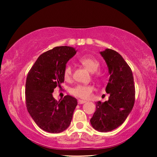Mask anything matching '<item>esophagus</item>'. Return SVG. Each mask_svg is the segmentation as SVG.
<instances>
[{"label": "esophagus", "mask_w": 157, "mask_h": 157, "mask_svg": "<svg viewBox=\"0 0 157 157\" xmlns=\"http://www.w3.org/2000/svg\"><path fill=\"white\" fill-rule=\"evenodd\" d=\"M78 102L79 105H82V104H84V103L86 102V101H85V100H78Z\"/></svg>", "instance_id": "obj_1"}]
</instances>
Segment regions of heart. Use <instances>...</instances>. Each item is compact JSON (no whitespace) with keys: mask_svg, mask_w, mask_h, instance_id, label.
I'll return each instance as SVG.
<instances>
[{"mask_svg":"<svg viewBox=\"0 0 157 157\" xmlns=\"http://www.w3.org/2000/svg\"><path fill=\"white\" fill-rule=\"evenodd\" d=\"M79 62L83 65L87 70L93 73L95 78L99 79L102 76L100 71H97L100 67V62L95 57L91 55H84L79 59ZM63 78L66 80H69L72 76V67L71 65L67 64L63 69ZM94 88L91 85L78 84L71 89V94L74 96L82 99H87L92 94Z\"/></svg>","mask_w":157,"mask_h":157,"instance_id":"1","label":"heart"}]
</instances>
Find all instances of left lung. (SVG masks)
I'll use <instances>...</instances> for the list:
<instances>
[{"instance_id": "1", "label": "left lung", "mask_w": 157, "mask_h": 157, "mask_svg": "<svg viewBox=\"0 0 157 157\" xmlns=\"http://www.w3.org/2000/svg\"><path fill=\"white\" fill-rule=\"evenodd\" d=\"M100 55L110 75L106 87L109 97L104 102L95 103L96 110L90 122L98 132H107L121 125L131 112L135 102V86L131 68L118 52L107 48Z\"/></svg>"}]
</instances>
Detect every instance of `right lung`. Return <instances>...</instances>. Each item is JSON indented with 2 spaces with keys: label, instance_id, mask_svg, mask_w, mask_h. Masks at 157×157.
Returning <instances> with one entry per match:
<instances>
[{
  "label": "right lung",
  "instance_id": "obj_1",
  "mask_svg": "<svg viewBox=\"0 0 157 157\" xmlns=\"http://www.w3.org/2000/svg\"><path fill=\"white\" fill-rule=\"evenodd\" d=\"M76 52L72 47H55L41 54L28 73L26 107L35 123L46 132H62L72 121L76 98L67 95L57 101L52 93L64 81L63 69Z\"/></svg>",
  "mask_w": 157,
  "mask_h": 157
}]
</instances>
